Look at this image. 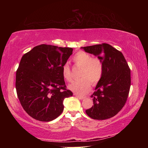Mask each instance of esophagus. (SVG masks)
I'll list each match as a JSON object with an SVG mask.
<instances>
[{
	"instance_id": "34e87169",
	"label": "esophagus",
	"mask_w": 148,
	"mask_h": 148,
	"mask_svg": "<svg viewBox=\"0 0 148 148\" xmlns=\"http://www.w3.org/2000/svg\"><path fill=\"white\" fill-rule=\"evenodd\" d=\"M74 95H76V97H77V98H78V99H80V100H83V99H84L85 98H86V97H85L79 96V95H76V94H75Z\"/></svg>"
}]
</instances>
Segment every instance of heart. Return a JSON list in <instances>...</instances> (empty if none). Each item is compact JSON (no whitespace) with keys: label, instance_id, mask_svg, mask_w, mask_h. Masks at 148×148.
I'll list each match as a JSON object with an SVG mask.
<instances>
[{"label":"heart","instance_id":"heart-1","mask_svg":"<svg viewBox=\"0 0 148 148\" xmlns=\"http://www.w3.org/2000/svg\"><path fill=\"white\" fill-rule=\"evenodd\" d=\"M73 61L77 68H81L79 73L81 79L69 85V88L75 93L84 95L89 92L91 85L95 86L101 81L104 72V63L99 57H92L91 54L79 51L73 57ZM62 75L66 82L73 79L71 67L68 63L62 66Z\"/></svg>","mask_w":148,"mask_h":148}]
</instances>
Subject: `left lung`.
<instances>
[{
    "label": "left lung",
    "instance_id": "8db88e82",
    "mask_svg": "<svg viewBox=\"0 0 148 148\" xmlns=\"http://www.w3.org/2000/svg\"><path fill=\"white\" fill-rule=\"evenodd\" d=\"M82 48L99 56L104 63L103 76L91 96L93 106L86 110V114L93 119L111 118L126 103L131 87V70L123 53L111 45L103 43Z\"/></svg>",
    "mask_w": 148,
    "mask_h": 148
}]
</instances>
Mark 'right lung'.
Masks as SVG:
<instances>
[{"mask_svg":"<svg viewBox=\"0 0 148 148\" xmlns=\"http://www.w3.org/2000/svg\"><path fill=\"white\" fill-rule=\"evenodd\" d=\"M71 47L41 44L24 54L16 71V88L22 107L30 116L50 121L63 111V101L72 97L62 75Z\"/></svg>","mask_w":148,"mask_h":148,"instance_id":"right-lung-1","label":"right lung"}]
</instances>
